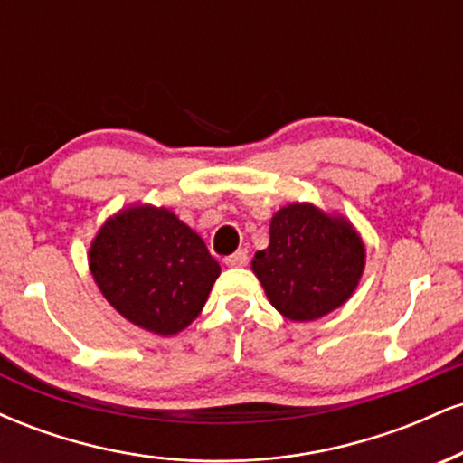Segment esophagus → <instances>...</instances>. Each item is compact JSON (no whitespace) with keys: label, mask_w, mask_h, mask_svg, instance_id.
Masks as SVG:
<instances>
[{"label":"esophagus","mask_w":463,"mask_h":463,"mask_svg":"<svg viewBox=\"0 0 463 463\" xmlns=\"http://www.w3.org/2000/svg\"><path fill=\"white\" fill-rule=\"evenodd\" d=\"M224 263L228 268H243V265L248 263V252L246 250H237L235 254H231V257L224 259Z\"/></svg>","instance_id":"obj_1"}]
</instances>
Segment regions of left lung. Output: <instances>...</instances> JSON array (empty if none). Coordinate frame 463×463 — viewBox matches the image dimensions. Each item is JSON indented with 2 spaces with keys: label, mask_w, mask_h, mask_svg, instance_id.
Listing matches in <instances>:
<instances>
[{
  "label": "left lung",
  "mask_w": 463,
  "mask_h": 463,
  "mask_svg": "<svg viewBox=\"0 0 463 463\" xmlns=\"http://www.w3.org/2000/svg\"><path fill=\"white\" fill-rule=\"evenodd\" d=\"M365 246L346 217L313 204H289L269 222V246L252 259V272L287 320L309 322L342 307L357 289Z\"/></svg>",
  "instance_id": "8db88e82"
}]
</instances>
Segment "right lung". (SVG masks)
Returning <instances> with one entry per match:
<instances>
[{
    "instance_id": "right-lung-1",
    "label": "right lung",
    "mask_w": 463,
    "mask_h": 463,
    "mask_svg": "<svg viewBox=\"0 0 463 463\" xmlns=\"http://www.w3.org/2000/svg\"><path fill=\"white\" fill-rule=\"evenodd\" d=\"M89 268L126 320L156 335L187 328L222 272L198 232L150 204L106 220L89 250Z\"/></svg>"
}]
</instances>
